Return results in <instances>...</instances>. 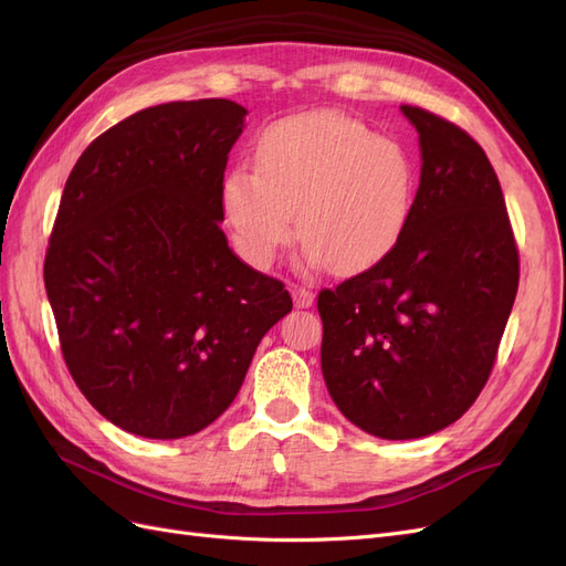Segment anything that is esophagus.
Instances as JSON below:
<instances>
[{
  "label": "esophagus",
  "mask_w": 566,
  "mask_h": 566,
  "mask_svg": "<svg viewBox=\"0 0 566 566\" xmlns=\"http://www.w3.org/2000/svg\"><path fill=\"white\" fill-rule=\"evenodd\" d=\"M292 296H294L296 308H311L313 301H315V294L311 292V289H305V286H294L292 289Z\"/></svg>",
  "instance_id": "34e87169"
}]
</instances>
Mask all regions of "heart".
<instances>
[{
  "mask_svg": "<svg viewBox=\"0 0 566 566\" xmlns=\"http://www.w3.org/2000/svg\"><path fill=\"white\" fill-rule=\"evenodd\" d=\"M255 170L224 175L222 220L244 261L268 270L296 232L313 263L360 274L394 253L415 203V166L389 137L334 111L272 123Z\"/></svg>",
  "mask_w": 566,
  "mask_h": 566,
  "instance_id": "1",
  "label": "heart"
}]
</instances>
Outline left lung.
Returning a JSON list of instances; mask_svg holds the SVG:
<instances>
[{"label":"left lung","instance_id":"8db88e82","mask_svg":"<svg viewBox=\"0 0 566 566\" xmlns=\"http://www.w3.org/2000/svg\"><path fill=\"white\" fill-rule=\"evenodd\" d=\"M422 175L408 230L377 268L322 289V375L379 439L453 424L486 386L520 286V251L491 160L462 127L400 106Z\"/></svg>","mask_w":566,"mask_h":566}]
</instances>
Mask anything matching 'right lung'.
<instances>
[{
    "instance_id": "obj_1",
    "label": "right lung",
    "mask_w": 566,
    "mask_h": 566,
    "mask_svg": "<svg viewBox=\"0 0 566 566\" xmlns=\"http://www.w3.org/2000/svg\"><path fill=\"white\" fill-rule=\"evenodd\" d=\"M244 116L230 99L144 108L96 137L63 187L44 255L63 360L96 412L144 439L216 422L294 305L220 230Z\"/></svg>"
}]
</instances>
